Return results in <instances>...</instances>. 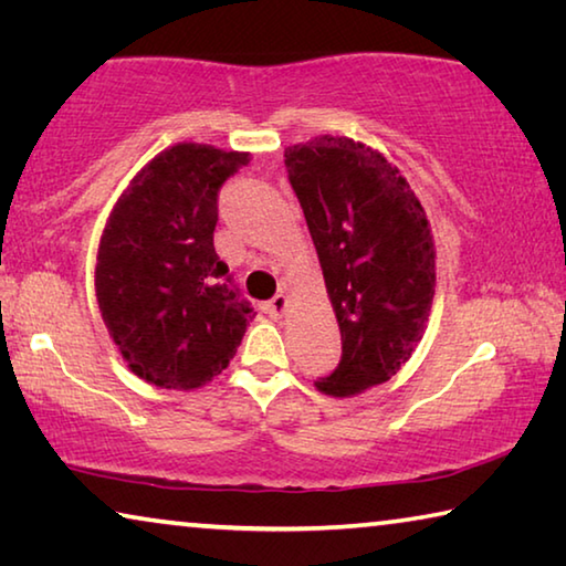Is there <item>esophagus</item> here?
<instances>
[{
	"instance_id": "esophagus-1",
	"label": "esophagus",
	"mask_w": 566,
	"mask_h": 566,
	"mask_svg": "<svg viewBox=\"0 0 566 566\" xmlns=\"http://www.w3.org/2000/svg\"><path fill=\"white\" fill-rule=\"evenodd\" d=\"M264 312L270 314V317H282V314L286 312V296L284 294L272 296V300L264 304Z\"/></svg>"
}]
</instances>
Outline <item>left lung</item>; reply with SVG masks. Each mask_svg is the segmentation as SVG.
<instances>
[{
  "label": "left lung",
  "mask_w": 566,
  "mask_h": 566,
  "mask_svg": "<svg viewBox=\"0 0 566 566\" xmlns=\"http://www.w3.org/2000/svg\"><path fill=\"white\" fill-rule=\"evenodd\" d=\"M342 332V357L314 385L352 397L387 381L424 334L434 300V239L409 181L379 151L314 137L284 151Z\"/></svg>",
  "instance_id": "1"
}]
</instances>
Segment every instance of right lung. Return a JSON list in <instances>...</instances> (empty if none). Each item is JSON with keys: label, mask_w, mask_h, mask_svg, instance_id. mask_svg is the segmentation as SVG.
Returning <instances> with one entry per match:
<instances>
[{"label": "right lung", "mask_w": 566, "mask_h": 566, "mask_svg": "<svg viewBox=\"0 0 566 566\" xmlns=\"http://www.w3.org/2000/svg\"><path fill=\"white\" fill-rule=\"evenodd\" d=\"M247 165L242 151L171 147L132 179L104 227L94 272L102 319L149 385L212 381L254 319L214 252L219 189Z\"/></svg>", "instance_id": "1"}]
</instances>
